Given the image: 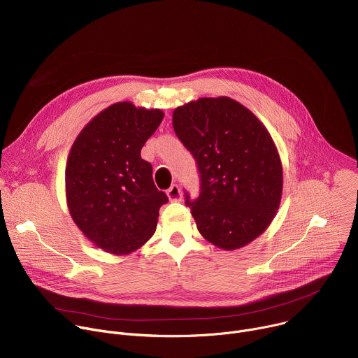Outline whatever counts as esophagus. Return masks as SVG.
Returning a JSON list of instances; mask_svg holds the SVG:
<instances>
[{
    "instance_id": "1",
    "label": "esophagus",
    "mask_w": 358,
    "mask_h": 358,
    "mask_svg": "<svg viewBox=\"0 0 358 358\" xmlns=\"http://www.w3.org/2000/svg\"><path fill=\"white\" fill-rule=\"evenodd\" d=\"M167 196L170 201H180L181 199V189L177 184H173L169 189H167Z\"/></svg>"
}]
</instances>
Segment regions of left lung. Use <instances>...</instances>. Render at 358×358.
Instances as JSON below:
<instances>
[{"instance_id":"1","label":"left lung","mask_w":358,"mask_h":358,"mask_svg":"<svg viewBox=\"0 0 358 358\" xmlns=\"http://www.w3.org/2000/svg\"><path fill=\"white\" fill-rule=\"evenodd\" d=\"M173 127L196 162L199 195L185 203L199 234L234 250L258 238L280 203L283 173L278 148L249 109L236 100L201 97L173 113Z\"/></svg>"}]
</instances>
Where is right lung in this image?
Wrapping results in <instances>:
<instances>
[{
    "instance_id": "right-lung-1",
    "label": "right lung",
    "mask_w": 358,
    "mask_h": 358,
    "mask_svg": "<svg viewBox=\"0 0 358 358\" xmlns=\"http://www.w3.org/2000/svg\"><path fill=\"white\" fill-rule=\"evenodd\" d=\"M164 113L119 101L94 116L76 137L65 171L72 220L96 246L127 255L156 231L169 201L140 156Z\"/></svg>"
}]
</instances>
